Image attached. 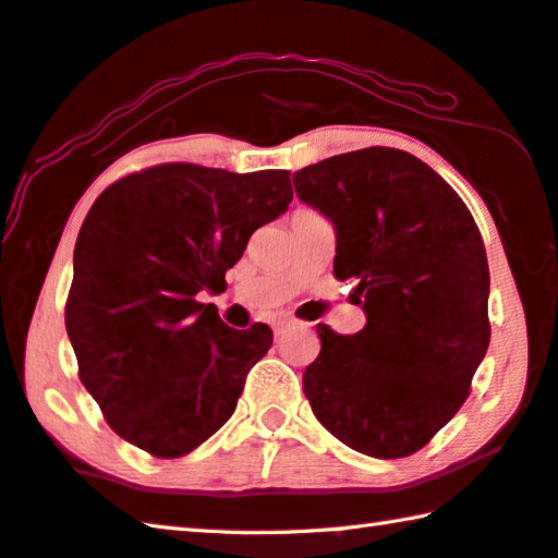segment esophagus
I'll return each instance as SVG.
<instances>
[{"mask_svg":"<svg viewBox=\"0 0 558 558\" xmlns=\"http://www.w3.org/2000/svg\"><path fill=\"white\" fill-rule=\"evenodd\" d=\"M294 322L292 319H288V316H280V319L272 324V329H276V333H280L282 329H288V326H292Z\"/></svg>","mask_w":558,"mask_h":558,"instance_id":"obj_1","label":"esophagus"}]
</instances>
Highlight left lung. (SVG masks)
Segmentation results:
<instances>
[{"instance_id":"obj_1","label":"left lung","mask_w":558,"mask_h":558,"mask_svg":"<svg viewBox=\"0 0 558 558\" xmlns=\"http://www.w3.org/2000/svg\"><path fill=\"white\" fill-rule=\"evenodd\" d=\"M336 227L333 276L355 280L367 324L316 326L302 387L314 416L353 450L418 452L469 397L490 338L484 239L452 185L409 151L367 147L292 177Z\"/></svg>"}]
</instances>
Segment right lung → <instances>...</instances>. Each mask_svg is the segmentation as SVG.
<instances>
[{"mask_svg": "<svg viewBox=\"0 0 558 558\" xmlns=\"http://www.w3.org/2000/svg\"><path fill=\"white\" fill-rule=\"evenodd\" d=\"M290 201L288 171L198 163H159L98 195L76 236L64 326L120 438L173 460L232 416L272 331H236L195 294L222 292L248 236Z\"/></svg>", "mask_w": 558, "mask_h": 558, "instance_id": "obj_1", "label": "right lung"}]
</instances>
